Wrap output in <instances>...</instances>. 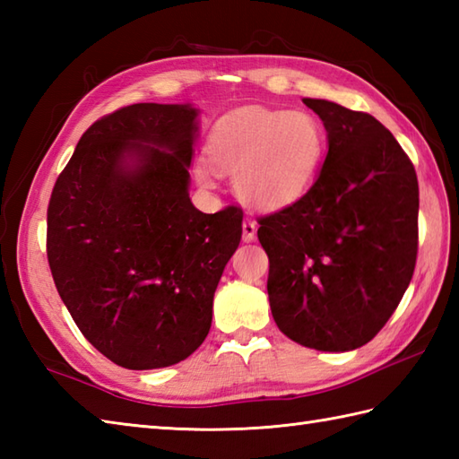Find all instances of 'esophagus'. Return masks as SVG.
Here are the masks:
<instances>
[{"label": "esophagus", "instance_id": "obj_1", "mask_svg": "<svg viewBox=\"0 0 459 459\" xmlns=\"http://www.w3.org/2000/svg\"><path fill=\"white\" fill-rule=\"evenodd\" d=\"M256 230H258L256 221L245 219V222H242V240H245V242H252V240H255Z\"/></svg>", "mask_w": 459, "mask_h": 459}]
</instances>
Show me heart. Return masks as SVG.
Segmentation results:
<instances>
[{"instance_id": "heart-1", "label": "heart", "mask_w": 459, "mask_h": 459, "mask_svg": "<svg viewBox=\"0 0 459 459\" xmlns=\"http://www.w3.org/2000/svg\"><path fill=\"white\" fill-rule=\"evenodd\" d=\"M324 150L325 134L316 116L260 106L227 114L209 138L212 162L235 173L238 197L262 211L298 201L314 183ZM213 166L209 160L197 163L201 183L217 181Z\"/></svg>"}]
</instances>
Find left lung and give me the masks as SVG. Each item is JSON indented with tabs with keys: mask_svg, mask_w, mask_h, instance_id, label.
Here are the masks:
<instances>
[{
	"mask_svg": "<svg viewBox=\"0 0 459 459\" xmlns=\"http://www.w3.org/2000/svg\"><path fill=\"white\" fill-rule=\"evenodd\" d=\"M327 130L316 183L258 219L270 260L276 325L296 343L343 353L368 343L394 314L418 255L412 161L367 112L304 99Z\"/></svg>",
	"mask_w": 459,
	"mask_h": 459,
	"instance_id": "1",
	"label": "left lung"
}]
</instances>
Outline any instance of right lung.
I'll return each mask as SVG.
<instances>
[{"mask_svg": "<svg viewBox=\"0 0 459 459\" xmlns=\"http://www.w3.org/2000/svg\"><path fill=\"white\" fill-rule=\"evenodd\" d=\"M199 112L132 104L76 143L47 209V258L76 327L132 370L187 359L207 337L212 296L238 248L242 209L189 199Z\"/></svg>", "mask_w": 459, "mask_h": 459, "instance_id": "add662e5", "label": "right lung"}]
</instances>
